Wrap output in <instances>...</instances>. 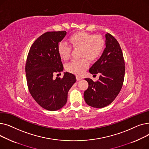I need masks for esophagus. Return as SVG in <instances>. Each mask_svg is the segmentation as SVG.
Segmentation results:
<instances>
[{
	"mask_svg": "<svg viewBox=\"0 0 149 149\" xmlns=\"http://www.w3.org/2000/svg\"><path fill=\"white\" fill-rule=\"evenodd\" d=\"M76 78H77V80L78 81H79V80H80L82 79V77H80V75H77V76H76Z\"/></svg>",
	"mask_w": 149,
	"mask_h": 149,
	"instance_id": "esophagus-1",
	"label": "esophagus"
}]
</instances>
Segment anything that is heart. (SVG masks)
Segmentation results:
<instances>
[{"mask_svg":"<svg viewBox=\"0 0 149 149\" xmlns=\"http://www.w3.org/2000/svg\"><path fill=\"white\" fill-rule=\"evenodd\" d=\"M69 40L74 48H79L80 57L79 60H73L66 65V68L69 72L77 75H81L89 66L86 58L90 60L97 59L103 51L104 41L100 35H93L85 32H78L69 37ZM72 51L71 46L64 41L58 45V52L61 58L68 60Z\"/></svg>","mask_w":149,"mask_h":149,"instance_id":"1","label":"heart"}]
</instances>
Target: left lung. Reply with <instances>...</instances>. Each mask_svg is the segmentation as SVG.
<instances>
[{
  "label": "left lung",
  "mask_w": 149,
  "mask_h": 149,
  "mask_svg": "<svg viewBox=\"0 0 149 149\" xmlns=\"http://www.w3.org/2000/svg\"><path fill=\"white\" fill-rule=\"evenodd\" d=\"M106 48L89 72L99 74L98 80L93 81L86 78L88 88L84 92V98L89 106L102 108L110 104L120 93L124 81L125 63L119 43L111 34H106Z\"/></svg>",
  "instance_id": "1"
}]
</instances>
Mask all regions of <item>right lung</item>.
<instances>
[{"label":"right lung","instance_id":"add662e5","mask_svg":"<svg viewBox=\"0 0 149 149\" xmlns=\"http://www.w3.org/2000/svg\"><path fill=\"white\" fill-rule=\"evenodd\" d=\"M66 35L65 31L46 32L31 46L26 58L25 72L31 96L42 107L54 111L63 107L69 90L76 81L75 76L65 72L62 79H53L63 66L58 52V45Z\"/></svg>","mask_w":149,"mask_h":149}]
</instances>
